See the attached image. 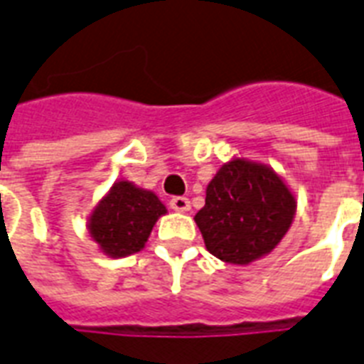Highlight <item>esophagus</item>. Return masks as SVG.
<instances>
[{"label": "esophagus", "instance_id": "1", "mask_svg": "<svg viewBox=\"0 0 364 364\" xmlns=\"http://www.w3.org/2000/svg\"><path fill=\"white\" fill-rule=\"evenodd\" d=\"M170 208L176 211H188L191 210V202L185 196H173L170 200Z\"/></svg>", "mask_w": 364, "mask_h": 364}]
</instances>
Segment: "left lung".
Masks as SVG:
<instances>
[{
    "label": "left lung",
    "mask_w": 364,
    "mask_h": 364,
    "mask_svg": "<svg viewBox=\"0 0 364 364\" xmlns=\"http://www.w3.org/2000/svg\"><path fill=\"white\" fill-rule=\"evenodd\" d=\"M294 211V196L276 171L236 159L211 179L194 221L211 255L249 264L282 242Z\"/></svg>",
    "instance_id": "8db88e82"
}]
</instances>
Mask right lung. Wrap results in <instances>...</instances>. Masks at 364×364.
<instances>
[{"mask_svg": "<svg viewBox=\"0 0 364 364\" xmlns=\"http://www.w3.org/2000/svg\"><path fill=\"white\" fill-rule=\"evenodd\" d=\"M164 213L166 205L156 194L119 181L96 205L88 230L105 255L121 259L143 249L154 223Z\"/></svg>", "mask_w": 364, "mask_h": 364, "instance_id": "1", "label": "right lung"}]
</instances>
